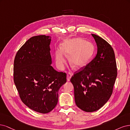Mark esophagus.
Returning <instances> with one entry per match:
<instances>
[{"label": "esophagus", "mask_w": 130, "mask_h": 130, "mask_svg": "<svg viewBox=\"0 0 130 130\" xmlns=\"http://www.w3.org/2000/svg\"><path fill=\"white\" fill-rule=\"evenodd\" d=\"M72 76V74L71 72H68V73H67V80L70 81V78Z\"/></svg>", "instance_id": "1"}]
</instances>
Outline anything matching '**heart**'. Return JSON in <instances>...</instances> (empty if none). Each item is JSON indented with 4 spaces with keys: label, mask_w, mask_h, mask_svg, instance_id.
<instances>
[{
    "label": "heart",
    "mask_w": 130,
    "mask_h": 130,
    "mask_svg": "<svg viewBox=\"0 0 130 130\" xmlns=\"http://www.w3.org/2000/svg\"><path fill=\"white\" fill-rule=\"evenodd\" d=\"M94 53V47L89 41L81 38H74L65 41L61 48L55 51V60L58 68L63 69L66 63V57H69V62L74 68H80L86 65Z\"/></svg>",
    "instance_id": "1"
}]
</instances>
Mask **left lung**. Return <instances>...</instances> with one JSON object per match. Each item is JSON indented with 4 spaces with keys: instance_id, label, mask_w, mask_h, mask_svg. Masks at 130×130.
Returning <instances> with one entry per match:
<instances>
[{
    "instance_id": "left-lung-1",
    "label": "left lung",
    "mask_w": 130,
    "mask_h": 130,
    "mask_svg": "<svg viewBox=\"0 0 130 130\" xmlns=\"http://www.w3.org/2000/svg\"><path fill=\"white\" fill-rule=\"evenodd\" d=\"M97 45V54L71 78L74 87L75 102L84 111L94 112L110 99L117 76L113 49L102 38L92 34Z\"/></svg>"
}]
</instances>
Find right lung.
I'll return each mask as SVG.
<instances>
[{"label":"right lung","instance_id":"right-lung-1","mask_svg":"<svg viewBox=\"0 0 130 130\" xmlns=\"http://www.w3.org/2000/svg\"><path fill=\"white\" fill-rule=\"evenodd\" d=\"M51 37H32L18 50L14 60L13 79L22 101L31 110L47 113L56 107L58 91L66 74L51 65Z\"/></svg>","mask_w":130,"mask_h":130}]
</instances>
